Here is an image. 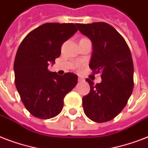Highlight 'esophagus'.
<instances>
[{"label":"esophagus","instance_id":"obj_1","mask_svg":"<svg viewBox=\"0 0 148 148\" xmlns=\"http://www.w3.org/2000/svg\"><path fill=\"white\" fill-rule=\"evenodd\" d=\"M84 81V79L83 78V77H78V81H80V82H82V81Z\"/></svg>","mask_w":148,"mask_h":148}]
</instances>
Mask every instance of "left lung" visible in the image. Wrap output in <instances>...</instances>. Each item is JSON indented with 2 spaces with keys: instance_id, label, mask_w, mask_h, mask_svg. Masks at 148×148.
Segmentation results:
<instances>
[{
  "instance_id": "1",
  "label": "left lung",
  "mask_w": 148,
  "mask_h": 148,
  "mask_svg": "<svg viewBox=\"0 0 148 148\" xmlns=\"http://www.w3.org/2000/svg\"><path fill=\"white\" fill-rule=\"evenodd\" d=\"M92 42L89 67L101 73V83L86 79L90 93L82 99L86 116L97 123L109 121L126 106L134 88V64L130 49L123 37L104 22L76 24Z\"/></svg>"
}]
</instances>
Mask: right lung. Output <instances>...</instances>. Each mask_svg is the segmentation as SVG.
Returning a JSON list of instances; mask_svg holds the SVG:
<instances>
[{
  "label": "right lung",
  "instance_id": "obj_1",
  "mask_svg": "<svg viewBox=\"0 0 148 148\" xmlns=\"http://www.w3.org/2000/svg\"><path fill=\"white\" fill-rule=\"evenodd\" d=\"M77 31L74 24L46 23L30 32L17 49L15 85L24 105L34 117L50 119L59 114L64 98L77 84L73 73L58 75L47 68L60 57L63 43Z\"/></svg>",
  "mask_w": 148,
  "mask_h": 148
}]
</instances>
